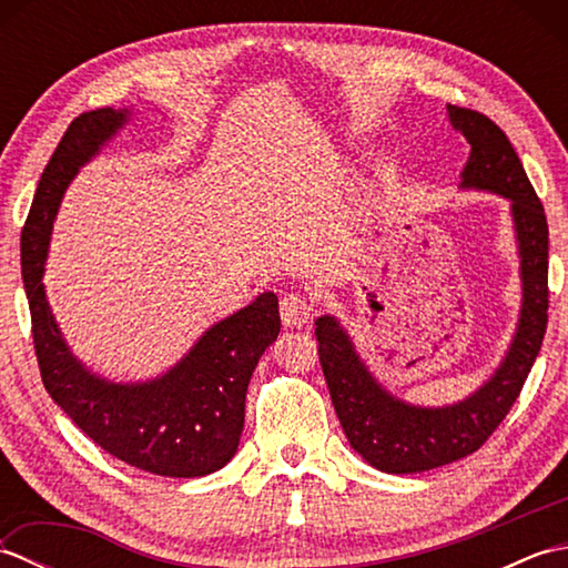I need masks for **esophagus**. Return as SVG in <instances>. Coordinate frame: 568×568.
Wrapping results in <instances>:
<instances>
[{
    "label": "esophagus",
    "mask_w": 568,
    "mask_h": 568,
    "mask_svg": "<svg viewBox=\"0 0 568 568\" xmlns=\"http://www.w3.org/2000/svg\"><path fill=\"white\" fill-rule=\"evenodd\" d=\"M312 317V303L303 295H285L281 300V320L285 327L300 329Z\"/></svg>",
    "instance_id": "34e87169"
}]
</instances>
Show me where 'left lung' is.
Here are the masks:
<instances>
[{
  "instance_id": "left-lung-1",
  "label": "left lung",
  "mask_w": 568,
  "mask_h": 568,
  "mask_svg": "<svg viewBox=\"0 0 568 568\" xmlns=\"http://www.w3.org/2000/svg\"><path fill=\"white\" fill-rule=\"evenodd\" d=\"M446 114L470 146L458 187L490 192L510 202L523 305L513 342L493 376L464 400L442 407L413 405L393 395L373 376L342 322L334 315L317 317L320 364L336 417L352 449L385 474H419L480 449L510 413L547 332L549 229L545 207L498 124L486 114L454 104H446Z\"/></svg>"
}]
</instances>
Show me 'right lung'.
I'll list each match as a JSON object with an SVG mask.
<instances>
[{"label":"right lung","instance_id":"add662e5","mask_svg":"<svg viewBox=\"0 0 568 568\" xmlns=\"http://www.w3.org/2000/svg\"><path fill=\"white\" fill-rule=\"evenodd\" d=\"M129 119L131 110L112 106L80 114L36 187L21 232L36 358L48 395L106 454L155 476L197 478L226 466L239 449L251 373L281 332L275 293H261L214 322L175 366L139 383L106 381L84 366L70 352L45 297L48 246L65 190Z\"/></svg>","mask_w":568,"mask_h":568}]
</instances>
